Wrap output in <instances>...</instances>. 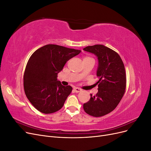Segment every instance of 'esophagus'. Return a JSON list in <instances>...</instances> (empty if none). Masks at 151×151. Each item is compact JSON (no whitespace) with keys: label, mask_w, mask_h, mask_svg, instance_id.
<instances>
[{"label":"esophagus","mask_w":151,"mask_h":151,"mask_svg":"<svg viewBox=\"0 0 151 151\" xmlns=\"http://www.w3.org/2000/svg\"><path fill=\"white\" fill-rule=\"evenodd\" d=\"M74 89L76 93H79V92H81V91H82V89L79 88H74Z\"/></svg>","instance_id":"34e87169"}]
</instances>
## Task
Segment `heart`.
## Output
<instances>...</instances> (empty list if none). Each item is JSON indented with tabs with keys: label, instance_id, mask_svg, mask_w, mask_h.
Returning <instances> with one entry per match:
<instances>
[{
	"label": "heart",
	"instance_id": "heart-1",
	"mask_svg": "<svg viewBox=\"0 0 151 151\" xmlns=\"http://www.w3.org/2000/svg\"><path fill=\"white\" fill-rule=\"evenodd\" d=\"M89 58H91L89 57H84V59H89Z\"/></svg>",
	"mask_w": 151,
	"mask_h": 151
}]
</instances>
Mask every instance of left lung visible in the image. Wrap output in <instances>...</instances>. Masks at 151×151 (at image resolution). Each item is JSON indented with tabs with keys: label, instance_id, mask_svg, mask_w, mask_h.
<instances>
[{
	"label": "left lung",
	"instance_id": "8db88e82",
	"mask_svg": "<svg viewBox=\"0 0 151 151\" xmlns=\"http://www.w3.org/2000/svg\"><path fill=\"white\" fill-rule=\"evenodd\" d=\"M83 50L98 57L96 74L99 78L96 83L98 92L95 96L91 94L89 101L84 104L83 108L91 116H102L114 110L125 94V66L119 55L103 45L88 46Z\"/></svg>",
	"mask_w": 151,
	"mask_h": 151
}]
</instances>
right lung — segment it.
I'll return each mask as SVG.
<instances>
[{"label": "right lung", "instance_id": "1", "mask_svg": "<svg viewBox=\"0 0 151 151\" xmlns=\"http://www.w3.org/2000/svg\"><path fill=\"white\" fill-rule=\"evenodd\" d=\"M81 50L49 44L36 50L27 63L24 73V89L33 106L45 114L60 109L70 94V86H63L57 75L66 62Z\"/></svg>", "mask_w": 151, "mask_h": 151}]
</instances>
